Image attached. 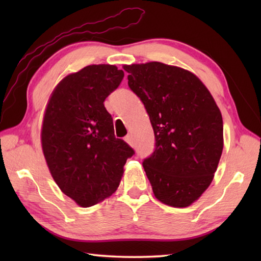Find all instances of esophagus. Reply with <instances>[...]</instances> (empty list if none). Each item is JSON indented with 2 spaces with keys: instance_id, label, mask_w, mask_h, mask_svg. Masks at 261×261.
Masks as SVG:
<instances>
[{
  "instance_id": "esophagus-1",
  "label": "esophagus",
  "mask_w": 261,
  "mask_h": 261,
  "mask_svg": "<svg viewBox=\"0 0 261 261\" xmlns=\"http://www.w3.org/2000/svg\"><path fill=\"white\" fill-rule=\"evenodd\" d=\"M127 143H129V145L132 147L134 146V139H132V136L131 135H129V136H126L125 137V139H124Z\"/></svg>"
}]
</instances>
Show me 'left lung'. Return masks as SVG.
<instances>
[{
    "label": "left lung",
    "mask_w": 261,
    "mask_h": 261,
    "mask_svg": "<svg viewBox=\"0 0 261 261\" xmlns=\"http://www.w3.org/2000/svg\"><path fill=\"white\" fill-rule=\"evenodd\" d=\"M123 68L153 129L156 147L142 165L154 196L169 206H190L212 182L222 154L220 109L186 69L158 62Z\"/></svg>",
    "instance_id": "left-lung-1"
}]
</instances>
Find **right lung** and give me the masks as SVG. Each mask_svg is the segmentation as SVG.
<instances>
[{
	"label": "right lung",
	"instance_id": "obj_1",
	"mask_svg": "<svg viewBox=\"0 0 261 261\" xmlns=\"http://www.w3.org/2000/svg\"><path fill=\"white\" fill-rule=\"evenodd\" d=\"M113 65H90L69 74L47 104L41 145L53 178L82 207L112 195L135 150L114 136L104 101L123 80Z\"/></svg>",
	"mask_w": 261,
	"mask_h": 261
}]
</instances>
